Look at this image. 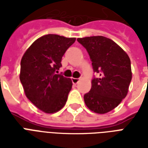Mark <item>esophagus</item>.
Returning <instances> with one entry per match:
<instances>
[{"label": "esophagus", "mask_w": 148, "mask_h": 148, "mask_svg": "<svg viewBox=\"0 0 148 148\" xmlns=\"http://www.w3.org/2000/svg\"><path fill=\"white\" fill-rule=\"evenodd\" d=\"M71 80H72V82H73V84H74V85H76V84L79 82V79H78V78H74V77H73Z\"/></svg>", "instance_id": "1"}]
</instances>
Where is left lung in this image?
I'll use <instances>...</instances> for the list:
<instances>
[{
	"mask_svg": "<svg viewBox=\"0 0 148 148\" xmlns=\"http://www.w3.org/2000/svg\"><path fill=\"white\" fill-rule=\"evenodd\" d=\"M89 53L98 78L92 80L84 101L91 111L104 114L114 109L127 96L132 74L127 53L106 37H85L77 39Z\"/></svg>",
	"mask_w": 148,
	"mask_h": 148,
	"instance_id": "obj_1",
	"label": "left lung"
}]
</instances>
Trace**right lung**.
Returning a JSON list of instances; mask_svg holds the SVG:
<instances>
[{
    "label": "right lung",
    "instance_id": "add662e5",
    "mask_svg": "<svg viewBox=\"0 0 148 148\" xmlns=\"http://www.w3.org/2000/svg\"><path fill=\"white\" fill-rule=\"evenodd\" d=\"M76 39L48 34L37 39L21 58L20 79L24 93L34 106L46 113L63 108L72 81L57 74L66 51Z\"/></svg>",
    "mask_w": 148,
    "mask_h": 148
}]
</instances>
